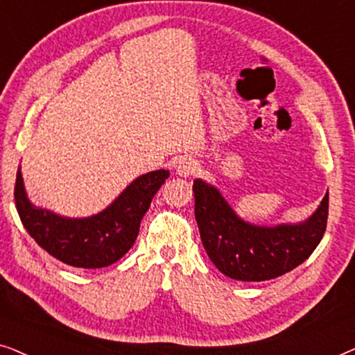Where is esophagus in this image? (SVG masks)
<instances>
[{
    "label": "esophagus",
    "mask_w": 355,
    "mask_h": 355,
    "mask_svg": "<svg viewBox=\"0 0 355 355\" xmlns=\"http://www.w3.org/2000/svg\"><path fill=\"white\" fill-rule=\"evenodd\" d=\"M196 169H197V164H196V162H193L191 157H182L176 163V173L181 178L192 176V174L196 173Z\"/></svg>",
    "instance_id": "1"
}]
</instances>
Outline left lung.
<instances>
[{
    "mask_svg": "<svg viewBox=\"0 0 355 355\" xmlns=\"http://www.w3.org/2000/svg\"><path fill=\"white\" fill-rule=\"evenodd\" d=\"M192 191L202 244L216 268L232 279L266 281L288 273L312 255L327 231L328 192L305 223L265 227L237 218L221 193L200 179Z\"/></svg>",
    "mask_w": 355,
    "mask_h": 355,
    "instance_id": "left-lung-1",
    "label": "left lung"
}]
</instances>
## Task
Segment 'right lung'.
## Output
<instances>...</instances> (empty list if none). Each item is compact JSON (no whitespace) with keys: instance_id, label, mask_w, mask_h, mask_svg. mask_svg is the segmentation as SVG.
Masks as SVG:
<instances>
[{"instance_id":"1","label":"right lung","mask_w":355,"mask_h":355,"mask_svg":"<svg viewBox=\"0 0 355 355\" xmlns=\"http://www.w3.org/2000/svg\"><path fill=\"white\" fill-rule=\"evenodd\" d=\"M168 178L166 169L144 174L106 210L82 220L62 218L33 207L24 191L21 171L16 176L14 200L24 227L43 250L77 268H103L118 261L132 247L140 221Z\"/></svg>"}]
</instances>
